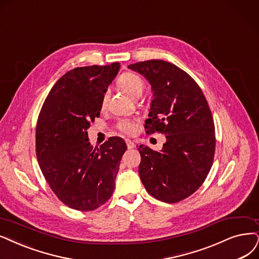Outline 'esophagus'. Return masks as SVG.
I'll return each instance as SVG.
<instances>
[{"label": "esophagus", "instance_id": "1", "mask_svg": "<svg viewBox=\"0 0 259 259\" xmlns=\"http://www.w3.org/2000/svg\"><path fill=\"white\" fill-rule=\"evenodd\" d=\"M126 144H127V147H128V149H132V148H135V143H133L131 140H129V139H126Z\"/></svg>", "mask_w": 259, "mask_h": 259}]
</instances>
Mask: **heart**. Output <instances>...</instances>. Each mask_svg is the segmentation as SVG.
I'll return each mask as SVG.
<instances>
[{"label":"heart","instance_id":"obj_1","mask_svg":"<svg viewBox=\"0 0 259 259\" xmlns=\"http://www.w3.org/2000/svg\"><path fill=\"white\" fill-rule=\"evenodd\" d=\"M118 85L132 99L137 98L138 96H142L145 88L144 81L139 75L132 72H126L121 74L120 78L118 79ZM117 128L123 133L132 135V133L136 132L137 123L132 120H121L118 122Z\"/></svg>","mask_w":259,"mask_h":259}]
</instances>
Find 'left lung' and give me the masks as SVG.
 <instances>
[{"label":"left lung","mask_w":259,"mask_h":259,"mask_svg":"<svg viewBox=\"0 0 259 259\" xmlns=\"http://www.w3.org/2000/svg\"><path fill=\"white\" fill-rule=\"evenodd\" d=\"M128 68L151 86L146 132L164 133L166 139L160 151L138 148L141 180L155 198L180 202L202 186L211 168L215 149L211 111L197 83L176 65L151 60Z\"/></svg>","instance_id":"left-lung-1"}]
</instances>
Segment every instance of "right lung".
<instances>
[{
    "label": "right lung",
    "mask_w": 259,
    "mask_h": 259,
    "mask_svg": "<svg viewBox=\"0 0 259 259\" xmlns=\"http://www.w3.org/2000/svg\"><path fill=\"white\" fill-rule=\"evenodd\" d=\"M119 68V63H113L65 73L47 96L38 116L36 155L40 169L55 195L80 211L97 209L111 197L127 149L118 137L93 147L88 136Z\"/></svg>",
    "instance_id": "1"
}]
</instances>
